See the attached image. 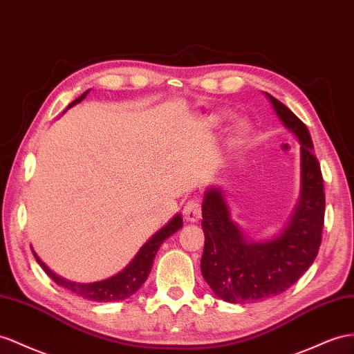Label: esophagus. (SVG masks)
<instances>
[{
  "label": "esophagus",
  "mask_w": 354,
  "mask_h": 354,
  "mask_svg": "<svg viewBox=\"0 0 354 354\" xmlns=\"http://www.w3.org/2000/svg\"><path fill=\"white\" fill-rule=\"evenodd\" d=\"M184 218L189 223H196L201 220L202 216V205L198 201H196V198H192V201H188L184 206Z\"/></svg>",
  "instance_id": "esophagus-1"
}]
</instances>
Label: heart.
Returning a JSON list of instances; mask_svg holds the SVG:
<instances>
[{
	"mask_svg": "<svg viewBox=\"0 0 354 354\" xmlns=\"http://www.w3.org/2000/svg\"><path fill=\"white\" fill-rule=\"evenodd\" d=\"M236 134L239 136V138H242L243 134H245V127H243L242 124L241 125H238V130H236Z\"/></svg>",
	"mask_w": 354,
	"mask_h": 354,
	"instance_id": "1",
	"label": "heart"
}]
</instances>
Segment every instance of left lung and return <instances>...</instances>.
Listing matches in <instances>:
<instances>
[{"instance_id": "1", "label": "left lung", "mask_w": 354, "mask_h": 354, "mask_svg": "<svg viewBox=\"0 0 354 354\" xmlns=\"http://www.w3.org/2000/svg\"><path fill=\"white\" fill-rule=\"evenodd\" d=\"M266 95L279 120L301 142V201L279 236L248 242L232 221L220 189H207L202 205V275L214 293L230 304L263 301L286 292L313 265L322 243L326 198L310 131L286 104Z\"/></svg>"}]
</instances>
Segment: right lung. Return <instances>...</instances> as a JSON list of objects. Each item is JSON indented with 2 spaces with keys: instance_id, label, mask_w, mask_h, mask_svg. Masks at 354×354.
<instances>
[{
  "instance_id": "obj_1",
  "label": "right lung",
  "mask_w": 354,
  "mask_h": 354,
  "mask_svg": "<svg viewBox=\"0 0 354 354\" xmlns=\"http://www.w3.org/2000/svg\"><path fill=\"white\" fill-rule=\"evenodd\" d=\"M86 94L88 91L79 98H76L75 102H71L68 107L82 102V100L86 97ZM180 227H183V218H180V215H175L174 220H170L165 227L158 230L147 243H145V245L140 248V251L133 259L131 263L122 272H120V274L112 278L98 281V283H93V284H76V283H71V281H66L64 278L53 274V272L37 257V254H35L34 251L32 252H34L35 260L39 261L43 270L46 272V274L50 277V279L55 281L58 286L70 290V292L76 293L80 297L88 299V301L115 302V301H122V299L130 297L133 293L138 292L149 275L153 257H156L160 245L170 236V234H174Z\"/></svg>"
}]
</instances>
